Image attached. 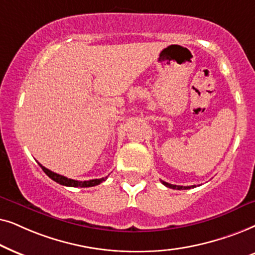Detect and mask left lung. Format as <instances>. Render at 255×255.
<instances>
[{
    "mask_svg": "<svg viewBox=\"0 0 255 255\" xmlns=\"http://www.w3.org/2000/svg\"><path fill=\"white\" fill-rule=\"evenodd\" d=\"M162 184H164L165 186H168V188L170 189H177V190H183V189H191V188H195V185H191V186H182V185H174V184H170V183H167L164 181H161Z\"/></svg>",
    "mask_w": 255,
    "mask_h": 255,
    "instance_id": "1",
    "label": "left lung"
}]
</instances>
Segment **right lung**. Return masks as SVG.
Instances as JSON below:
<instances>
[{"label":"right lung","instance_id":"right-lung-1","mask_svg":"<svg viewBox=\"0 0 255 255\" xmlns=\"http://www.w3.org/2000/svg\"><path fill=\"white\" fill-rule=\"evenodd\" d=\"M38 164L40 165V168L43 169V171L45 172V174L49 176L51 179H53L54 182L59 183V184L65 185V186H73V188H90V186H96L98 184H100V183H103L107 179V177H103L99 179H90V181H76V179L67 178V177H65V176H62V175L56 174V172L49 170V169L43 167L40 163H38Z\"/></svg>","mask_w":255,"mask_h":255}]
</instances>
